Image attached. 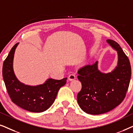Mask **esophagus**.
<instances>
[{
    "instance_id": "esophagus-1",
    "label": "esophagus",
    "mask_w": 133,
    "mask_h": 133,
    "mask_svg": "<svg viewBox=\"0 0 133 133\" xmlns=\"http://www.w3.org/2000/svg\"><path fill=\"white\" fill-rule=\"evenodd\" d=\"M68 79L70 81H73V80L76 79V76L74 74H71L68 76Z\"/></svg>"
}]
</instances>
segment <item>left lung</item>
I'll return each instance as SVG.
<instances>
[{
  "label": "left lung",
  "instance_id": "8db88e82",
  "mask_svg": "<svg viewBox=\"0 0 133 133\" xmlns=\"http://www.w3.org/2000/svg\"><path fill=\"white\" fill-rule=\"evenodd\" d=\"M109 44L117 51L118 63L108 73L98 70L97 62L78 70L82 89L77 102L83 111L92 115L105 113L121 104L126 96L131 76L130 61L116 42L108 39Z\"/></svg>",
  "mask_w": 133,
  "mask_h": 133
}]
</instances>
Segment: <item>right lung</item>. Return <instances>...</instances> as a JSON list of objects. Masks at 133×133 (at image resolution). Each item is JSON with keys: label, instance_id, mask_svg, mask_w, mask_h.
<instances>
[{"label": "right lung", "instance_id": "add662e5", "mask_svg": "<svg viewBox=\"0 0 133 133\" xmlns=\"http://www.w3.org/2000/svg\"><path fill=\"white\" fill-rule=\"evenodd\" d=\"M18 44L14 45L3 64L2 75L8 95L12 102L25 110L43 112L53 103L59 89L66 83L67 78L49 79L45 83L37 86L21 83L16 77L12 66L14 52Z\"/></svg>", "mask_w": 133, "mask_h": 133}]
</instances>
